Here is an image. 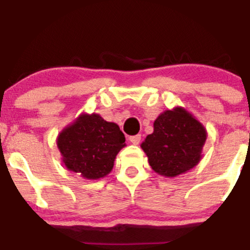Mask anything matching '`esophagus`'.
<instances>
[{
    "instance_id": "1",
    "label": "esophagus",
    "mask_w": 250,
    "mask_h": 250,
    "mask_svg": "<svg viewBox=\"0 0 250 250\" xmlns=\"http://www.w3.org/2000/svg\"><path fill=\"white\" fill-rule=\"evenodd\" d=\"M130 142L132 145H139L141 141V135H135V136H130Z\"/></svg>"
}]
</instances>
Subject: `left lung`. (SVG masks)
Masks as SVG:
<instances>
[{
  "mask_svg": "<svg viewBox=\"0 0 250 250\" xmlns=\"http://www.w3.org/2000/svg\"><path fill=\"white\" fill-rule=\"evenodd\" d=\"M203 124L184 108L163 111L153 123V132L141 144L152 169L167 178L188 172L200 162L206 141Z\"/></svg>",
  "mask_w": 250,
  "mask_h": 250,
  "instance_id": "1",
  "label": "left lung"
}]
</instances>
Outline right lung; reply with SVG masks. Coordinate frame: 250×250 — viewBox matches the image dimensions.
<instances>
[{"instance_id": "add662e5", "label": "right lung", "mask_w": 250, "mask_h": 250, "mask_svg": "<svg viewBox=\"0 0 250 250\" xmlns=\"http://www.w3.org/2000/svg\"><path fill=\"white\" fill-rule=\"evenodd\" d=\"M66 168L85 179H99L111 172L125 136L115 123L99 114H82L58 136Z\"/></svg>"}]
</instances>
